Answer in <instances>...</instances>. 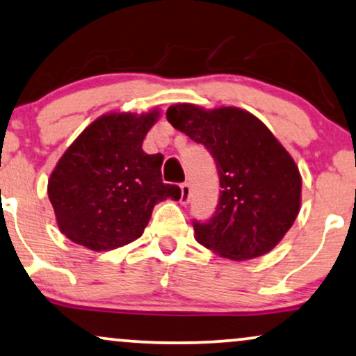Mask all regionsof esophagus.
<instances>
[{
	"label": "esophagus",
	"instance_id": "esophagus-1",
	"mask_svg": "<svg viewBox=\"0 0 356 356\" xmlns=\"http://www.w3.org/2000/svg\"><path fill=\"white\" fill-rule=\"evenodd\" d=\"M191 200V186L187 182L181 184V204H189Z\"/></svg>",
	"mask_w": 356,
	"mask_h": 356
}]
</instances>
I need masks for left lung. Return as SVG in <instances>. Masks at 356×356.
<instances>
[{
	"mask_svg": "<svg viewBox=\"0 0 356 356\" xmlns=\"http://www.w3.org/2000/svg\"><path fill=\"white\" fill-rule=\"evenodd\" d=\"M167 121L204 144L219 170V204L211 220L194 222L195 241L237 262L268 254L300 212L302 175L293 157L259 118L234 106L177 102Z\"/></svg>",
	"mask_w": 356,
	"mask_h": 356,
	"instance_id": "8db88e82",
	"label": "left lung"
}]
</instances>
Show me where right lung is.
<instances>
[{
    "label": "right lung",
    "mask_w": 356,
    "mask_h": 356,
    "mask_svg": "<svg viewBox=\"0 0 356 356\" xmlns=\"http://www.w3.org/2000/svg\"><path fill=\"white\" fill-rule=\"evenodd\" d=\"M159 118L157 108L102 114L59 157L48 195L70 241L94 252L127 245L143 235L154 205L181 197L177 186L162 182L164 156L143 151Z\"/></svg>",
    "instance_id": "obj_1"
}]
</instances>
